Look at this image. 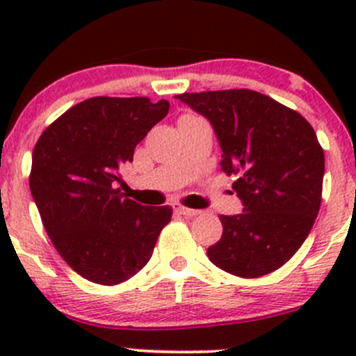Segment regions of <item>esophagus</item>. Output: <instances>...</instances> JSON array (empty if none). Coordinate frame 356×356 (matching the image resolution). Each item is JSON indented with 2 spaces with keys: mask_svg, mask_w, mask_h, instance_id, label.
Returning a JSON list of instances; mask_svg holds the SVG:
<instances>
[{
  "mask_svg": "<svg viewBox=\"0 0 356 356\" xmlns=\"http://www.w3.org/2000/svg\"><path fill=\"white\" fill-rule=\"evenodd\" d=\"M177 211L184 217H196L200 215V210H195V208H186V207H177Z\"/></svg>",
  "mask_w": 356,
  "mask_h": 356,
  "instance_id": "obj_1",
  "label": "esophagus"
}]
</instances>
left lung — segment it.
<instances>
[{
	"instance_id": "1",
	"label": "left lung",
	"mask_w": 356,
	"mask_h": 356,
	"mask_svg": "<svg viewBox=\"0 0 356 356\" xmlns=\"http://www.w3.org/2000/svg\"><path fill=\"white\" fill-rule=\"evenodd\" d=\"M203 115L222 149V170L239 175L238 215H220V241L207 250L222 270L260 277L286 264L314 227L322 201L324 149L298 111L251 89L175 96Z\"/></svg>"
}]
</instances>
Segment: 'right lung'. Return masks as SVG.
I'll use <instances>...</instances> for the list:
<instances>
[{"instance_id": "right-lung-1", "label": "right lung", "mask_w": 356, "mask_h": 356, "mask_svg": "<svg viewBox=\"0 0 356 356\" xmlns=\"http://www.w3.org/2000/svg\"><path fill=\"white\" fill-rule=\"evenodd\" d=\"M167 99L89 98L56 118L32 152L29 184L60 257L88 281L120 284L149 261L170 207H143L118 170L167 117Z\"/></svg>"}]
</instances>
